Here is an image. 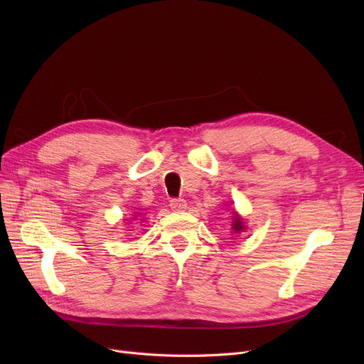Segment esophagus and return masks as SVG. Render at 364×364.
<instances>
[{
	"label": "esophagus",
	"instance_id": "obj_1",
	"mask_svg": "<svg viewBox=\"0 0 364 364\" xmlns=\"http://www.w3.org/2000/svg\"><path fill=\"white\" fill-rule=\"evenodd\" d=\"M169 206H171L172 209H174V211H183V209H186L187 203H186V200L181 199V198H174V199L169 200Z\"/></svg>",
	"mask_w": 364,
	"mask_h": 364
}]
</instances>
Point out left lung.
<instances>
[{
  "label": "left lung",
  "instance_id": "left-lung-1",
  "mask_svg": "<svg viewBox=\"0 0 364 364\" xmlns=\"http://www.w3.org/2000/svg\"><path fill=\"white\" fill-rule=\"evenodd\" d=\"M243 223H242V220L239 218V217H235V223H233V228H235V232H242L243 230Z\"/></svg>",
  "mask_w": 364,
  "mask_h": 364
}]
</instances>
